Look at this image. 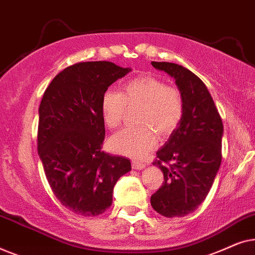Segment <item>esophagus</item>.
<instances>
[{"label": "esophagus", "instance_id": "obj_1", "mask_svg": "<svg viewBox=\"0 0 255 255\" xmlns=\"http://www.w3.org/2000/svg\"><path fill=\"white\" fill-rule=\"evenodd\" d=\"M146 167V165L144 162H140V161H132V168L134 169H144Z\"/></svg>", "mask_w": 255, "mask_h": 255}]
</instances>
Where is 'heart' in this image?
<instances>
[{
	"mask_svg": "<svg viewBox=\"0 0 255 255\" xmlns=\"http://www.w3.org/2000/svg\"><path fill=\"white\" fill-rule=\"evenodd\" d=\"M127 106H140L137 121L141 127L125 128L109 140L114 152L141 158L154 147L158 137H168L179 127L184 113L182 94L176 87L151 75H141L125 82L121 93L107 90L101 100L104 124L116 128L123 121Z\"/></svg>",
	"mask_w": 255,
	"mask_h": 255,
	"instance_id": "b5f03b06",
	"label": "heart"
}]
</instances>
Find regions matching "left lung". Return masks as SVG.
<instances>
[{
    "label": "left lung",
    "instance_id": "obj_1",
    "mask_svg": "<svg viewBox=\"0 0 255 255\" xmlns=\"http://www.w3.org/2000/svg\"><path fill=\"white\" fill-rule=\"evenodd\" d=\"M151 64L175 79L184 101L179 127L153 162L163 173V182L151 196V204L165 217H183L196 210L211 189L222 162L224 128L210 93L197 75L172 62Z\"/></svg>",
    "mask_w": 255,
    "mask_h": 255
}]
</instances>
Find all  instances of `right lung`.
I'll list each match as a JSON object with an SVG mask.
<instances>
[{"label":"right lung","instance_id":"add662e5","mask_svg":"<svg viewBox=\"0 0 255 255\" xmlns=\"http://www.w3.org/2000/svg\"><path fill=\"white\" fill-rule=\"evenodd\" d=\"M130 71L110 61L79 62L59 73L41 99L38 154L55 197L76 215L103 214L118 179L131 170L130 160L101 149V100Z\"/></svg>","mask_w":255,"mask_h":255}]
</instances>
